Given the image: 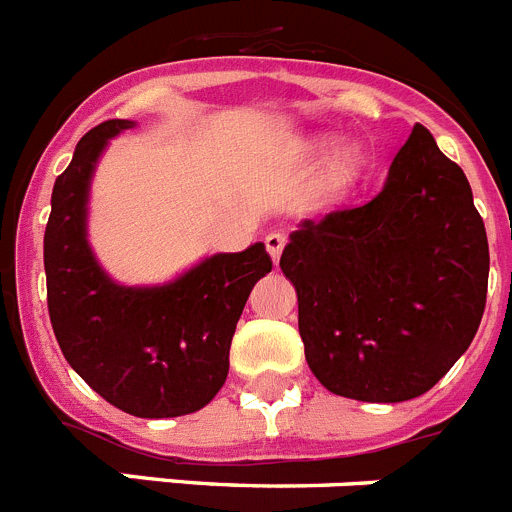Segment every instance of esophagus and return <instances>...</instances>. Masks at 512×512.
<instances>
[{
    "label": "esophagus",
    "instance_id": "1",
    "mask_svg": "<svg viewBox=\"0 0 512 512\" xmlns=\"http://www.w3.org/2000/svg\"><path fill=\"white\" fill-rule=\"evenodd\" d=\"M283 247H286V234H281V231H270L268 237H265V250L273 257V262H278Z\"/></svg>",
    "mask_w": 512,
    "mask_h": 512
}]
</instances>
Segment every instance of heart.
I'll return each mask as SVG.
<instances>
[{
    "mask_svg": "<svg viewBox=\"0 0 512 512\" xmlns=\"http://www.w3.org/2000/svg\"><path fill=\"white\" fill-rule=\"evenodd\" d=\"M363 172V154L355 146H345V149L335 151V157L324 164L322 175H319V193L327 198L342 195L358 182Z\"/></svg>",
    "mask_w": 512,
    "mask_h": 512,
    "instance_id": "1",
    "label": "heart"
}]
</instances>
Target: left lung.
<instances>
[{"label":"left lung","instance_id":"8db88e82","mask_svg":"<svg viewBox=\"0 0 512 512\" xmlns=\"http://www.w3.org/2000/svg\"><path fill=\"white\" fill-rule=\"evenodd\" d=\"M306 363L324 389L407 402L479 330L490 247L469 180L415 123L373 201L301 221L281 255Z\"/></svg>","mask_w":512,"mask_h":512}]
</instances>
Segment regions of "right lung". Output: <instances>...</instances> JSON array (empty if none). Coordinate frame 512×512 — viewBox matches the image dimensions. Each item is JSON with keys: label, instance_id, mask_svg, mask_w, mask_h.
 Masks as SVG:
<instances>
[{"label": "right lung", "instance_id": "right-lung-1", "mask_svg": "<svg viewBox=\"0 0 512 512\" xmlns=\"http://www.w3.org/2000/svg\"><path fill=\"white\" fill-rule=\"evenodd\" d=\"M133 121H105L74 149L51 195L43 265L53 335L69 366L133 417H180L206 407L229 373L231 337L250 291L273 270L265 244L219 252L164 286H121L87 242L97 159Z\"/></svg>", "mask_w": 512, "mask_h": 512}]
</instances>
